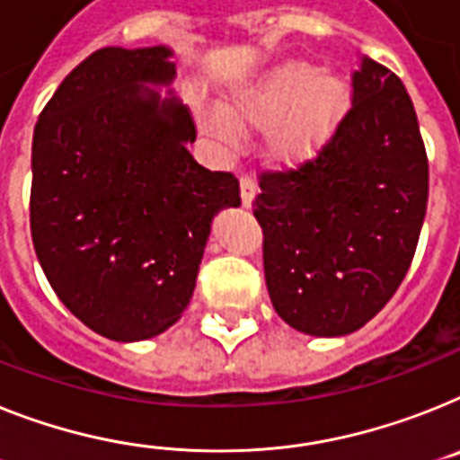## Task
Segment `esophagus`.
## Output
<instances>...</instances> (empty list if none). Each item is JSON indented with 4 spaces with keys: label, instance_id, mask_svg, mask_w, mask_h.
I'll return each instance as SVG.
<instances>
[{
    "label": "esophagus",
    "instance_id": "1",
    "mask_svg": "<svg viewBox=\"0 0 460 460\" xmlns=\"http://www.w3.org/2000/svg\"><path fill=\"white\" fill-rule=\"evenodd\" d=\"M254 191H257V184H254L252 177L241 175V200H243V206L250 208V203H252V199H254Z\"/></svg>",
    "mask_w": 460,
    "mask_h": 460
}]
</instances>
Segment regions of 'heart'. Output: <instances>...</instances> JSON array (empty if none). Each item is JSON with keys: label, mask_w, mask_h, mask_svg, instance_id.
I'll list each match as a JSON object with an SVG mask.
<instances>
[{"label": "heart", "mask_w": 460, "mask_h": 460, "mask_svg": "<svg viewBox=\"0 0 460 460\" xmlns=\"http://www.w3.org/2000/svg\"><path fill=\"white\" fill-rule=\"evenodd\" d=\"M350 107V88L308 60H288L234 93L226 111H203L200 128L224 146L236 128H271L266 152L276 164H304L334 137Z\"/></svg>", "instance_id": "b5f03b06"}]
</instances>
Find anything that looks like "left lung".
<instances>
[{
	"mask_svg": "<svg viewBox=\"0 0 460 460\" xmlns=\"http://www.w3.org/2000/svg\"><path fill=\"white\" fill-rule=\"evenodd\" d=\"M350 107L314 158L260 172L252 212L276 314L314 337L360 330L414 260L426 217L428 156L400 76L360 56Z\"/></svg>",
	"mask_w": 460,
	"mask_h": 460,
	"instance_id": "8db88e82",
	"label": "left lung"
}]
</instances>
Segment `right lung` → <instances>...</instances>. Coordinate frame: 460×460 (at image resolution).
<instances>
[{"mask_svg": "<svg viewBox=\"0 0 460 460\" xmlns=\"http://www.w3.org/2000/svg\"><path fill=\"white\" fill-rule=\"evenodd\" d=\"M165 46H105L76 65L32 137L30 229L58 299L114 341L175 325L194 295L215 212L241 206L234 172L187 152L194 117L168 84Z\"/></svg>", "mask_w": 460, "mask_h": 460, "instance_id": "right-lung-1", "label": "right lung"}]
</instances>
